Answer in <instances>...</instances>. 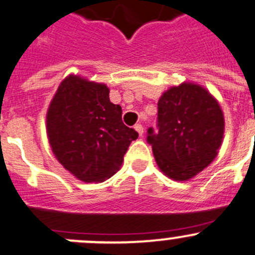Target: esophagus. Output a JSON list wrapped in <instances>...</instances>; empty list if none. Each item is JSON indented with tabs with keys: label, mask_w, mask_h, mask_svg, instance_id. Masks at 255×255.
Masks as SVG:
<instances>
[{
	"label": "esophagus",
	"mask_w": 255,
	"mask_h": 255,
	"mask_svg": "<svg viewBox=\"0 0 255 255\" xmlns=\"http://www.w3.org/2000/svg\"><path fill=\"white\" fill-rule=\"evenodd\" d=\"M134 129L137 130L138 134H139V135H142L143 132H144V128H143L142 125H135V126H134Z\"/></svg>",
	"instance_id": "obj_1"
}]
</instances>
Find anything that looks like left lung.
Segmentation results:
<instances>
[{"label":"left lung","instance_id":"left-lung-1","mask_svg":"<svg viewBox=\"0 0 255 255\" xmlns=\"http://www.w3.org/2000/svg\"><path fill=\"white\" fill-rule=\"evenodd\" d=\"M158 132L147 140L159 169L173 180H188L208 167L218 154L224 116L218 101L202 86L183 82L158 101Z\"/></svg>","mask_w":255,"mask_h":255}]
</instances>
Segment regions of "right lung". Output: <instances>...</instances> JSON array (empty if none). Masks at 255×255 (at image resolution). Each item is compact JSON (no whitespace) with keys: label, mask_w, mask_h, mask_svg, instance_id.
<instances>
[{"label":"right lung","mask_w":255,"mask_h":255,"mask_svg":"<svg viewBox=\"0 0 255 255\" xmlns=\"http://www.w3.org/2000/svg\"><path fill=\"white\" fill-rule=\"evenodd\" d=\"M47 135L57 160L82 182H103L122 165L138 138L122 122V108L103 83L70 75L62 81L46 116Z\"/></svg>","instance_id":"right-lung-1"}]
</instances>
